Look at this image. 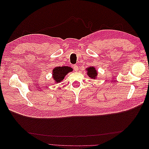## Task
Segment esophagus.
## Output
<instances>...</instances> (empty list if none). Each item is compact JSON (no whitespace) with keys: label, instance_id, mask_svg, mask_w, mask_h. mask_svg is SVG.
I'll return each instance as SVG.
<instances>
[{"label":"esophagus","instance_id":"obj_1","mask_svg":"<svg viewBox=\"0 0 149 149\" xmlns=\"http://www.w3.org/2000/svg\"><path fill=\"white\" fill-rule=\"evenodd\" d=\"M73 69H74V70L75 71H78V66H77V65H73Z\"/></svg>","mask_w":149,"mask_h":149}]
</instances>
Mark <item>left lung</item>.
Here are the masks:
<instances>
[{
	"instance_id": "8db88e82",
	"label": "left lung",
	"mask_w": 149,
	"mask_h": 149,
	"mask_svg": "<svg viewBox=\"0 0 149 149\" xmlns=\"http://www.w3.org/2000/svg\"><path fill=\"white\" fill-rule=\"evenodd\" d=\"M86 73L88 76L90 78L95 79L97 78L98 72L96 70V68L94 66H89L87 68H86Z\"/></svg>"
}]
</instances>
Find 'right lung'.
Here are the masks:
<instances>
[{"mask_svg": "<svg viewBox=\"0 0 149 149\" xmlns=\"http://www.w3.org/2000/svg\"><path fill=\"white\" fill-rule=\"evenodd\" d=\"M73 71V68L70 66H57L53 70L52 78L55 83H58L64 79L66 75Z\"/></svg>", "mask_w": 149, "mask_h": 149, "instance_id": "1", "label": "right lung"}]
</instances>
